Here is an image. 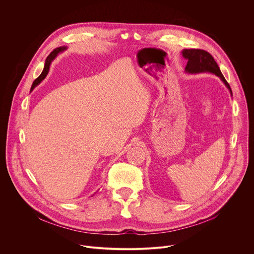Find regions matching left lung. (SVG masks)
<instances>
[{
    "instance_id": "obj_1",
    "label": "left lung",
    "mask_w": 254,
    "mask_h": 254,
    "mask_svg": "<svg viewBox=\"0 0 254 254\" xmlns=\"http://www.w3.org/2000/svg\"><path fill=\"white\" fill-rule=\"evenodd\" d=\"M183 57L188 61L186 71L189 73H198V72H211L215 75L219 76L220 79L229 90L231 96L232 92L229 87L228 82L224 78L223 74L220 71L219 66L217 65L216 62L214 61L213 57L207 53L206 51L199 50V49H185L183 52Z\"/></svg>"
}]
</instances>
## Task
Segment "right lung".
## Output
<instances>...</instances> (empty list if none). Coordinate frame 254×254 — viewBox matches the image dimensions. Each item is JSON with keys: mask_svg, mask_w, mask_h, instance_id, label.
Masks as SVG:
<instances>
[{"mask_svg": "<svg viewBox=\"0 0 254 254\" xmlns=\"http://www.w3.org/2000/svg\"><path fill=\"white\" fill-rule=\"evenodd\" d=\"M66 48L65 47H60V48H57V49H55L49 56H48V58L46 59V62H45V66H44V69H43V71H42V73H41V75L37 78V79H35V81L33 82V86H32V88H31V91H33L34 89H35V87L36 86H38V84L46 77V75L48 74V72H49V69H50V65H51V63H52V61L57 57V55L60 53V52H63V51H64Z\"/></svg>", "mask_w": 254, "mask_h": 254, "instance_id": "obj_1", "label": "right lung"}]
</instances>
